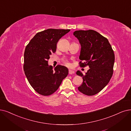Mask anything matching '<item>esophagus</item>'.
<instances>
[{"label": "esophagus", "instance_id": "obj_1", "mask_svg": "<svg viewBox=\"0 0 131 131\" xmlns=\"http://www.w3.org/2000/svg\"><path fill=\"white\" fill-rule=\"evenodd\" d=\"M69 74L70 75L74 74H75V71H74V70H72L69 69Z\"/></svg>", "mask_w": 131, "mask_h": 131}]
</instances>
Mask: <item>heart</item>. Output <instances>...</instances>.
<instances>
[{
    "label": "heart",
    "mask_w": 131,
    "mask_h": 131,
    "mask_svg": "<svg viewBox=\"0 0 131 131\" xmlns=\"http://www.w3.org/2000/svg\"><path fill=\"white\" fill-rule=\"evenodd\" d=\"M63 62H64V63L66 66H70L69 62H68V60H63Z\"/></svg>",
    "instance_id": "obj_1"
}]
</instances>
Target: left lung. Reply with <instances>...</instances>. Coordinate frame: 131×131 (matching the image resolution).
<instances>
[{"instance_id": "1", "label": "left lung", "mask_w": 131, "mask_h": 131, "mask_svg": "<svg viewBox=\"0 0 131 131\" xmlns=\"http://www.w3.org/2000/svg\"><path fill=\"white\" fill-rule=\"evenodd\" d=\"M73 34L81 46L79 59L84 62H80V66L90 68L85 75L79 70L76 72L83 80L78 89L85 95H95L107 85L112 77L113 50L108 40L95 30H76Z\"/></svg>"}]
</instances>
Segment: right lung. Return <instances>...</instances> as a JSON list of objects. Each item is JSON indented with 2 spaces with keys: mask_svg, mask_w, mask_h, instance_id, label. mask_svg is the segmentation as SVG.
<instances>
[{
  "mask_svg": "<svg viewBox=\"0 0 131 131\" xmlns=\"http://www.w3.org/2000/svg\"><path fill=\"white\" fill-rule=\"evenodd\" d=\"M70 29L49 28L36 34L26 46L24 70L30 85L38 93L49 96L55 92L68 75L67 67L58 65L53 69L48 60L56 50L57 42Z\"/></svg>",
  "mask_w": 131,
  "mask_h": 131,
  "instance_id": "add662e5",
  "label": "right lung"
}]
</instances>
